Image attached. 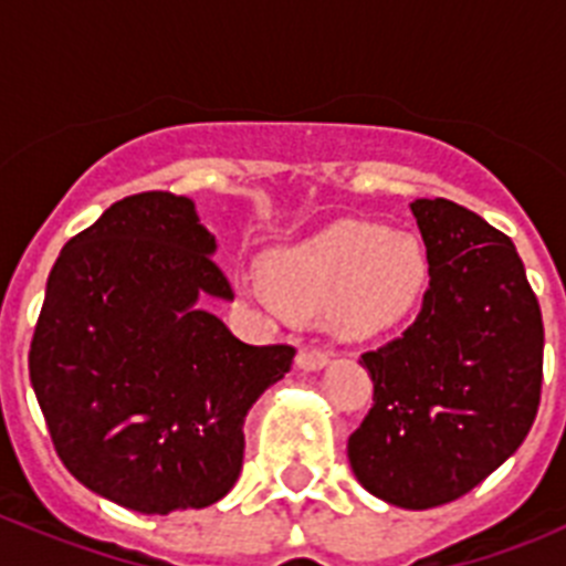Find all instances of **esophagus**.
I'll list each match as a JSON object with an SVG mask.
<instances>
[{"instance_id": "esophagus-1", "label": "esophagus", "mask_w": 566, "mask_h": 566, "mask_svg": "<svg viewBox=\"0 0 566 566\" xmlns=\"http://www.w3.org/2000/svg\"><path fill=\"white\" fill-rule=\"evenodd\" d=\"M328 352H317V348H303L297 354V368L303 371H319V368H326L328 365Z\"/></svg>"}]
</instances>
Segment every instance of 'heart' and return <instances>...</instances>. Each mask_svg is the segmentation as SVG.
Here are the masks:
<instances>
[{
    "label": "heart",
    "instance_id": "1",
    "mask_svg": "<svg viewBox=\"0 0 566 566\" xmlns=\"http://www.w3.org/2000/svg\"><path fill=\"white\" fill-rule=\"evenodd\" d=\"M263 286L280 308H319L323 326L365 339L399 326L422 303L431 263L422 240L379 223L339 221L263 254Z\"/></svg>",
    "mask_w": 566,
    "mask_h": 566
}]
</instances>
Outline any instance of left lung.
I'll list each match as a JSON object with an SVG mask.
<instances>
[{
	"instance_id": "left-lung-1",
	"label": "left lung",
	"mask_w": 566,
	"mask_h": 566,
	"mask_svg": "<svg viewBox=\"0 0 566 566\" xmlns=\"http://www.w3.org/2000/svg\"><path fill=\"white\" fill-rule=\"evenodd\" d=\"M431 263L422 312L363 354L374 408L348 439L368 493L405 510L464 496L518 451L542 397V308L507 234L444 198L411 203Z\"/></svg>"
}]
</instances>
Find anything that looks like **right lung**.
Instances as JSON below:
<instances>
[{
  "instance_id": "obj_1",
  "label": "right lung",
  "mask_w": 566,
  "mask_h": 566,
  "mask_svg": "<svg viewBox=\"0 0 566 566\" xmlns=\"http://www.w3.org/2000/svg\"><path fill=\"white\" fill-rule=\"evenodd\" d=\"M214 249L189 198L142 192L70 238L48 277L30 385L64 468L135 513L221 502L249 408L294 359L207 312L234 297Z\"/></svg>"
}]
</instances>
